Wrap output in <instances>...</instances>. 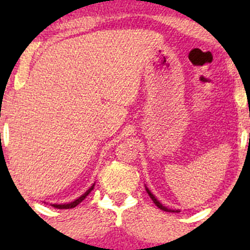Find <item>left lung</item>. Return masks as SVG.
Segmentation results:
<instances>
[{
  "instance_id": "obj_1",
  "label": "left lung",
  "mask_w": 250,
  "mask_h": 250,
  "mask_svg": "<svg viewBox=\"0 0 250 250\" xmlns=\"http://www.w3.org/2000/svg\"><path fill=\"white\" fill-rule=\"evenodd\" d=\"M145 188H146V192L148 193V196H150L151 200L153 201V203H155L156 206H157L160 209H162V210H165V211H169V213H179V211H180V210H179V209H170V208H167V207H165L162 203L160 202V201L157 200V198L155 197V196L152 195V192H151V191L148 190L147 186H145Z\"/></svg>"
}]
</instances>
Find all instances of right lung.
Masks as SVG:
<instances>
[{
	"label": "right lung",
	"instance_id": "1",
	"mask_svg": "<svg viewBox=\"0 0 250 250\" xmlns=\"http://www.w3.org/2000/svg\"><path fill=\"white\" fill-rule=\"evenodd\" d=\"M94 185H95V183L93 184V185L90 186V188H88V190L85 191V192L83 193V195L81 196V197H78L77 200L72 201V202H70V203H64V204H57V203H54V204H50V206L54 207V208H58V209H71V208H75V207H76L77 204H80L81 202H82L83 200H84L85 197H87L88 195H89L90 191H92L93 188H94Z\"/></svg>",
	"mask_w": 250,
	"mask_h": 250
}]
</instances>
